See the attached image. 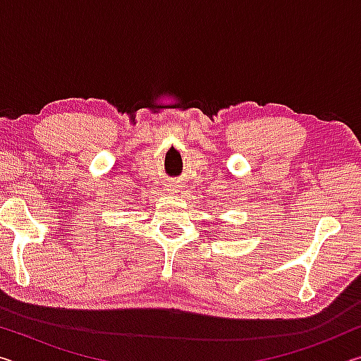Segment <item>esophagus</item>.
<instances>
[{
	"instance_id": "obj_1",
	"label": "esophagus",
	"mask_w": 361,
	"mask_h": 361,
	"mask_svg": "<svg viewBox=\"0 0 361 361\" xmlns=\"http://www.w3.org/2000/svg\"><path fill=\"white\" fill-rule=\"evenodd\" d=\"M167 191L169 192H178V191H176V185H175V183H167Z\"/></svg>"
}]
</instances>
